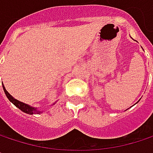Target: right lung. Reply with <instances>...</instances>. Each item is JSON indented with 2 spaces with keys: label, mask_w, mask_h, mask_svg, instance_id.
I'll return each instance as SVG.
<instances>
[{
  "label": "right lung",
  "mask_w": 153,
  "mask_h": 153,
  "mask_svg": "<svg viewBox=\"0 0 153 153\" xmlns=\"http://www.w3.org/2000/svg\"><path fill=\"white\" fill-rule=\"evenodd\" d=\"M2 88H3L4 93H5L6 97H8V99H9L16 107H17L19 110H21V111H24L25 113H27V114L32 115V114H35V113H38V114H39V113H42V112H43V111L39 110L37 107H33L31 106V105H27V104H25V103H23V102H20V101L16 100V98H14V97L6 90L4 85H2ZM55 104H56V103H54L53 105H55Z\"/></svg>",
  "instance_id": "1"
}]
</instances>
